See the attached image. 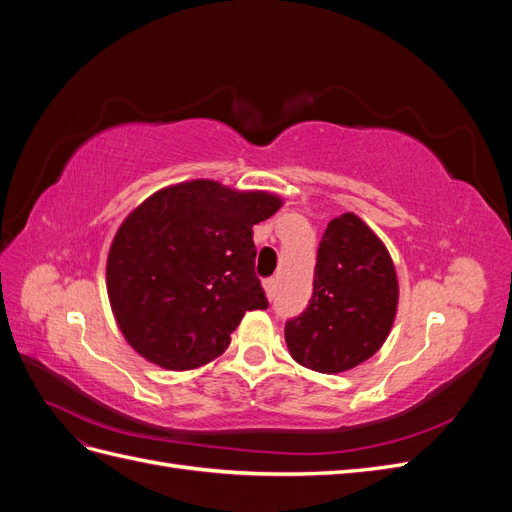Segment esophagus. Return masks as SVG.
<instances>
[{
	"label": "esophagus",
	"mask_w": 512,
	"mask_h": 512,
	"mask_svg": "<svg viewBox=\"0 0 512 512\" xmlns=\"http://www.w3.org/2000/svg\"><path fill=\"white\" fill-rule=\"evenodd\" d=\"M262 286H265L267 297L273 299V297H275V286H277V282H275V280H265V282H262Z\"/></svg>",
	"instance_id": "obj_1"
}]
</instances>
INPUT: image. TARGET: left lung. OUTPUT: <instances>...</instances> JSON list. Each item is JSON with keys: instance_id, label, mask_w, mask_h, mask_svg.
I'll return each instance as SVG.
<instances>
[{"instance_id": "left-lung-1", "label": "left lung", "mask_w": 512, "mask_h": 512, "mask_svg": "<svg viewBox=\"0 0 512 512\" xmlns=\"http://www.w3.org/2000/svg\"><path fill=\"white\" fill-rule=\"evenodd\" d=\"M397 303V271L386 245L359 215L342 213L318 245L312 301L286 322L290 356L320 374L361 365L389 337Z\"/></svg>"}]
</instances>
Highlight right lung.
<instances>
[{
	"instance_id": "add662e5",
	"label": "right lung",
	"mask_w": 512,
	"mask_h": 512,
	"mask_svg": "<svg viewBox=\"0 0 512 512\" xmlns=\"http://www.w3.org/2000/svg\"><path fill=\"white\" fill-rule=\"evenodd\" d=\"M282 205L271 192L192 179L130 211L106 258L108 301L126 342L170 371L218 359L245 312L269 305L252 226Z\"/></svg>"
}]
</instances>
